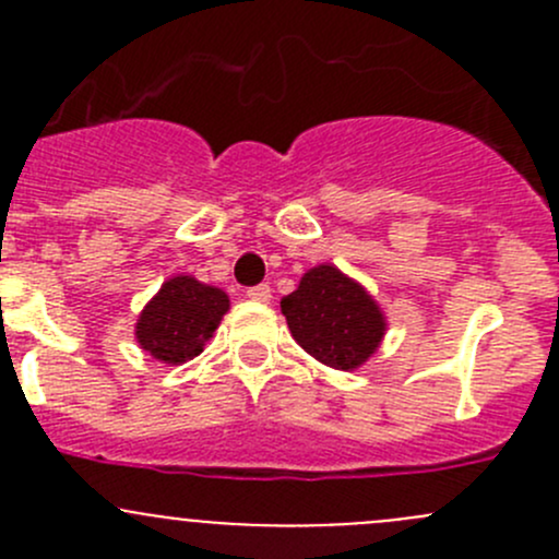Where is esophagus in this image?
Returning <instances> with one entry per match:
<instances>
[{
  "label": "esophagus",
  "instance_id": "obj_1",
  "mask_svg": "<svg viewBox=\"0 0 559 559\" xmlns=\"http://www.w3.org/2000/svg\"><path fill=\"white\" fill-rule=\"evenodd\" d=\"M248 300H257V302H270V297H273V292H270L267 284H259V286H251V289L246 292Z\"/></svg>",
  "mask_w": 559,
  "mask_h": 559
}]
</instances>
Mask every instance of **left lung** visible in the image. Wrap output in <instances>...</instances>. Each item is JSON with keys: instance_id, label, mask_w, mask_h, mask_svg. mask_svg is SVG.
<instances>
[{"instance_id": "1", "label": "left lung", "mask_w": 559, "mask_h": 559, "mask_svg": "<svg viewBox=\"0 0 559 559\" xmlns=\"http://www.w3.org/2000/svg\"><path fill=\"white\" fill-rule=\"evenodd\" d=\"M292 337L321 365L354 370L379 352L386 319L362 284L335 264H319L281 300Z\"/></svg>"}]
</instances>
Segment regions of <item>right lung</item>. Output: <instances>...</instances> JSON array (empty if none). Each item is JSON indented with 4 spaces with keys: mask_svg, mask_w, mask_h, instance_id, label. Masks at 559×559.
Segmentation results:
<instances>
[{
    "mask_svg": "<svg viewBox=\"0 0 559 559\" xmlns=\"http://www.w3.org/2000/svg\"><path fill=\"white\" fill-rule=\"evenodd\" d=\"M227 311V292L191 275H173L143 308L134 337L159 362L183 365L205 348Z\"/></svg>",
    "mask_w": 559,
    "mask_h": 559,
    "instance_id": "1",
    "label": "right lung"
}]
</instances>
